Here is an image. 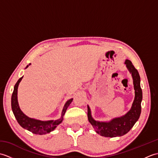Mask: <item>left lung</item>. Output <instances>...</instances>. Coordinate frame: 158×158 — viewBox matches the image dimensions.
<instances>
[{
    "mask_svg": "<svg viewBox=\"0 0 158 158\" xmlns=\"http://www.w3.org/2000/svg\"><path fill=\"white\" fill-rule=\"evenodd\" d=\"M125 64L127 69L132 74L134 88L135 90V98L132 108L125 115L112 119L109 122H100L92 118L91 111L88 106V117L96 132L105 137L122 136L126 135L134 126L139 119L141 113V101L143 98L142 89L140 88V78L135 67L129 60H126Z\"/></svg>",
    "mask_w": 158,
    "mask_h": 158,
    "instance_id": "8db88e82",
    "label": "left lung"
}]
</instances>
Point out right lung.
<instances>
[{
    "label": "right lung",
    "mask_w": 158,
    "mask_h": 158,
    "mask_svg": "<svg viewBox=\"0 0 158 158\" xmlns=\"http://www.w3.org/2000/svg\"><path fill=\"white\" fill-rule=\"evenodd\" d=\"M28 66H26V68ZM22 78L23 77L19 78L15 83L11 96V108L17 121L23 128L28 130L30 132L36 134V135H43V134H47L52 132L56 128L57 126L59 125L62 122L64 115L65 114L67 108L70 105V104L72 102L73 99H70L66 102L62 110L61 118L59 119L45 121V122H44V121L29 118L20 110L18 102V96H17V94H18V88L19 83L21 81Z\"/></svg>",
    "instance_id": "obj_1"
}]
</instances>
